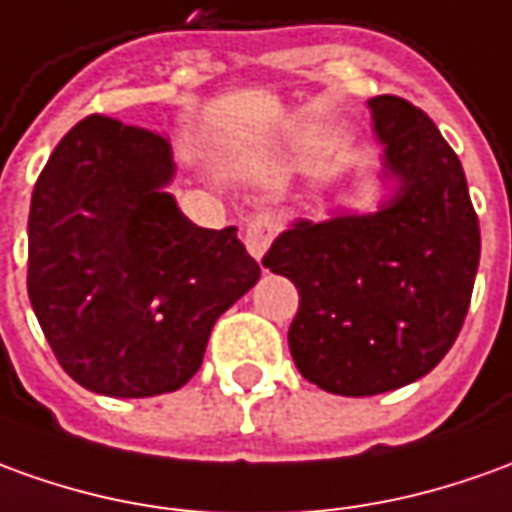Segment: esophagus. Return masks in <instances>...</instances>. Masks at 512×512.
<instances>
[{"instance_id": "1", "label": "esophagus", "mask_w": 512, "mask_h": 512, "mask_svg": "<svg viewBox=\"0 0 512 512\" xmlns=\"http://www.w3.org/2000/svg\"><path fill=\"white\" fill-rule=\"evenodd\" d=\"M281 231V225H278L276 214H270V211H259V214H253L248 222V231H245V242H248V250L256 256V259H262L264 250L273 245V239Z\"/></svg>"}]
</instances>
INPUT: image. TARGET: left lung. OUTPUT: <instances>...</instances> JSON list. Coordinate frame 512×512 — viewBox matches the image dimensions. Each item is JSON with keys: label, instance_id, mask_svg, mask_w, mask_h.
Segmentation results:
<instances>
[{"label": "left lung", "instance_id": "8db88e82", "mask_svg": "<svg viewBox=\"0 0 512 512\" xmlns=\"http://www.w3.org/2000/svg\"><path fill=\"white\" fill-rule=\"evenodd\" d=\"M398 195L376 214L295 222L264 267L298 287L290 351L303 379L337 396H376L426 376L468 315L479 220L463 164L412 102L370 100Z\"/></svg>", "mask_w": 512, "mask_h": 512}]
</instances>
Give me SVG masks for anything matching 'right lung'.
I'll return each mask as SVG.
<instances>
[{
  "instance_id": "right-lung-1",
  "label": "right lung",
  "mask_w": 512,
  "mask_h": 512,
  "mask_svg": "<svg viewBox=\"0 0 512 512\" xmlns=\"http://www.w3.org/2000/svg\"><path fill=\"white\" fill-rule=\"evenodd\" d=\"M169 178V139L91 114L35 181L27 292L55 359L91 393L183 387L217 317L262 273L234 225L183 217L161 189Z\"/></svg>"
}]
</instances>
